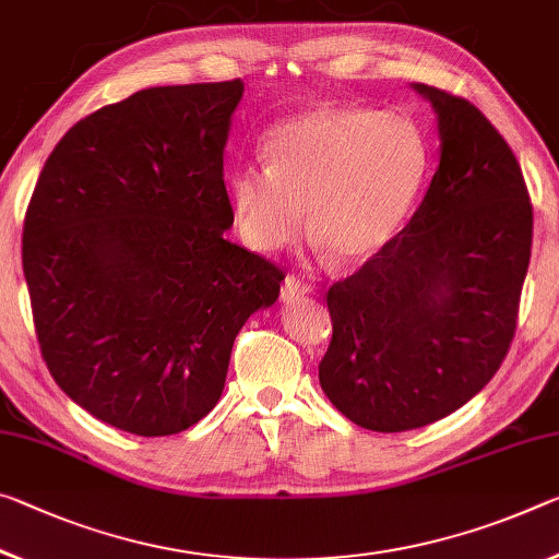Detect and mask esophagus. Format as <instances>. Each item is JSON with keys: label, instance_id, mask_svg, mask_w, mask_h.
Instances as JSON below:
<instances>
[{"label": "esophagus", "instance_id": "1", "mask_svg": "<svg viewBox=\"0 0 559 559\" xmlns=\"http://www.w3.org/2000/svg\"><path fill=\"white\" fill-rule=\"evenodd\" d=\"M313 286L311 283H306L300 276H296V273H290V276H286V281H283V288H281V298L283 300H294L296 296H306L311 294Z\"/></svg>", "mask_w": 559, "mask_h": 559}]
</instances>
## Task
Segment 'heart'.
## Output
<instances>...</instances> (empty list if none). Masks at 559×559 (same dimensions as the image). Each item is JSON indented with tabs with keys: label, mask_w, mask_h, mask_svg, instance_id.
<instances>
[{
	"label": "heart",
	"mask_w": 559,
	"mask_h": 559,
	"mask_svg": "<svg viewBox=\"0 0 559 559\" xmlns=\"http://www.w3.org/2000/svg\"><path fill=\"white\" fill-rule=\"evenodd\" d=\"M271 166L234 174L231 209L253 251L294 243L308 226L338 265H360L401 234L430 168L418 123L397 114L325 104L265 139Z\"/></svg>",
	"instance_id": "1"
}]
</instances>
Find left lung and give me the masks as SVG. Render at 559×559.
I'll list each match as a JSON object with an SVG mask.
<instances>
[{
  "mask_svg": "<svg viewBox=\"0 0 559 559\" xmlns=\"http://www.w3.org/2000/svg\"><path fill=\"white\" fill-rule=\"evenodd\" d=\"M438 114L440 166L407 226L328 290L321 388L376 432L455 413L515 338L533 203L508 141L463 96L413 84Z\"/></svg>",
  "mask_w": 559,
  "mask_h": 559,
  "instance_id": "8db88e82",
  "label": "left lung"
}]
</instances>
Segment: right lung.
<instances>
[{
	"mask_svg": "<svg viewBox=\"0 0 559 559\" xmlns=\"http://www.w3.org/2000/svg\"><path fill=\"white\" fill-rule=\"evenodd\" d=\"M243 82L152 86L61 136L26 206L22 263L51 378L123 432L174 436L214 411L278 265L224 236V146Z\"/></svg>",
	"mask_w": 559,
	"mask_h": 559,
	"instance_id": "obj_1",
	"label": "right lung"
}]
</instances>
